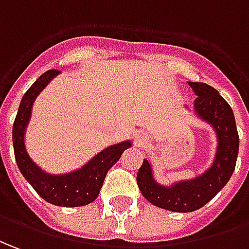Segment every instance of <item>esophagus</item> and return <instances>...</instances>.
Returning <instances> with one entry per match:
<instances>
[{"label": "esophagus", "instance_id": "esophagus-1", "mask_svg": "<svg viewBox=\"0 0 249 249\" xmlns=\"http://www.w3.org/2000/svg\"><path fill=\"white\" fill-rule=\"evenodd\" d=\"M145 138H146V137H145L143 133H137V134H135V142H137V143H142V142L145 141Z\"/></svg>", "mask_w": 249, "mask_h": 249}]
</instances>
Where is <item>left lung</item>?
<instances>
[{"mask_svg": "<svg viewBox=\"0 0 249 249\" xmlns=\"http://www.w3.org/2000/svg\"><path fill=\"white\" fill-rule=\"evenodd\" d=\"M198 96L194 112L209 123L217 135V150L212 167L199 176L180 180L172 186H161L153 176V168L143 159L137 183L145 199L169 212L190 213L205 206L224 188L232 176L239 154V133L231 106L218 92L205 82H188Z\"/></svg>", "mask_w": 249, "mask_h": 249, "instance_id": "8db88e82", "label": "left lung"}]
</instances>
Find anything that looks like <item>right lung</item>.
Listing matches in <instances>:
<instances>
[{"mask_svg":"<svg viewBox=\"0 0 249 249\" xmlns=\"http://www.w3.org/2000/svg\"><path fill=\"white\" fill-rule=\"evenodd\" d=\"M59 70H47L24 93L13 123V149L17 167L36 193L51 205L78 207L92 203L99 196L100 188L109 168L131 146V141L119 142L106 147L100 153L73 172L62 175L47 174L30 157L25 147V130L30 123L32 106L37 95L59 74Z\"/></svg>","mask_w":249,"mask_h":249,"instance_id":"1","label":"right lung"}]
</instances>
